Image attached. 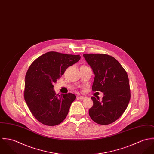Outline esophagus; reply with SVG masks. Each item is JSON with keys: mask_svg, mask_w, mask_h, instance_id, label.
<instances>
[{"mask_svg": "<svg viewBox=\"0 0 154 154\" xmlns=\"http://www.w3.org/2000/svg\"><path fill=\"white\" fill-rule=\"evenodd\" d=\"M78 99H79L80 100H83V99H85V97L80 96H79V97H78Z\"/></svg>", "mask_w": 154, "mask_h": 154, "instance_id": "34e87169", "label": "esophagus"}]
</instances>
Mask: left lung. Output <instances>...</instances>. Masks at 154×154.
Here are the masks:
<instances>
[{"mask_svg":"<svg viewBox=\"0 0 154 154\" xmlns=\"http://www.w3.org/2000/svg\"><path fill=\"white\" fill-rule=\"evenodd\" d=\"M83 56L95 75L92 90L104 94L102 100L97 96L91 97L93 105L89 109V115L98 124H110L124 113L131 99L127 72L110 55L84 54Z\"/></svg>","mask_w":154,"mask_h":154,"instance_id":"1","label":"left lung"}]
</instances>
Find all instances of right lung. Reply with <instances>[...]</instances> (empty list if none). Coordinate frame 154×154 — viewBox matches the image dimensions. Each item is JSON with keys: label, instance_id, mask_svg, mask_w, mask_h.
Returning a JSON list of instances; mask_svg holds the SVG:
<instances>
[{"label": "right lung", "instance_id": "1", "mask_svg": "<svg viewBox=\"0 0 154 154\" xmlns=\"http://www.w3.org/2000/svg\"><path fill=\"white\" fill-rule=\"evenodd\" d=\"M80 58V55L48 52L29 67L25 75L24 98L32 114L41 123L55 126L67 116L76 96L72 93L56 94L53 84Z\"/></svg>", "mask_w": 154, "mask_h": 154}]
</instances>
